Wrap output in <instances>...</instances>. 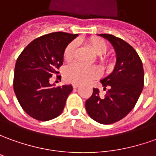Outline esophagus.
<instances>
[{
  "label": "esophagus",
  "instance_id": "1",
  "mask_svg": "<svg viewBox=\"0 0 156 156\" xmlns=\"http://www.w3.org/2000/svg\"><path fill=\"white\" fill-rule=\"evenodd\" d=\"M80 87V85L78 84H73V88H78Z\"/></svg>",
  "mask_w": 156,
  "mask_h": 156
}]
</instances>
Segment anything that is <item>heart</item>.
<instances>
[{"mask_svg": "<svg viewBox=\"0 0 156 156\" xmlns=\"http://www.w3.org/2000/svg\"><path fill=\"white\" fill-rule=\"evenodd\" d=\"M87 42L92 50L98 55V59L101 62L105 64L109 63V58L105 55L109 49L108 43L105 40L98 37H91ZM76 48L77 43L76 41H73L68 44L64 51V59L65 61L69 62L75 58ZM100 74L99 68L94 65L87 66L80 64H73L64 69V76L65 80L68 82L75 84H85L99 77Z\"/></svg>", "mask_w": 156, "mask_h": 156, "instance_id": "b5f03b06", "label": "heart"}]
</instances>
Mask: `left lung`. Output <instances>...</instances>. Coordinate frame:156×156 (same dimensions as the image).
Listing matches in <instances>:
<instances>
[{
    "mask_svg": "<svg viewBox=\"0 0 156 156\" xmlns=\"http://www.w3.org/2000/svg\"><path fill=\"white\" fill-rule=\"evenodd\" d=\"M110 41L116 52L114 71L101 83L106 92L100 97L98 88L86 101L90 117L101 124H112L123 119L133 109L144 84L141 58L133 47L121 38L109 34H100Z\"/></svg>",
    "mask_w": 156,
    "mask_h": 156,
    "instance_id": "left-lung-1",
    "label": "left lung"
}]
</instances>
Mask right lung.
<instances>
[{"mask_svg":"<svg viewBox=\"0 0 156 156\" xmlns=\"http://www.w3.org/2000/svg\"><path fill=\"white\" fill-rule=\"evenodd\" d=\"M77 35L54 32L40 36L23 50L16 61L15 95L22 109L35 120L50 121L64 109L73 87L71 85H51L49 78L59 73L64 49Z\"/></svg>","mask_w":156,"mask_h":156,"instance_id":"right-lung-1","label":"right lung"}]
</instances>
